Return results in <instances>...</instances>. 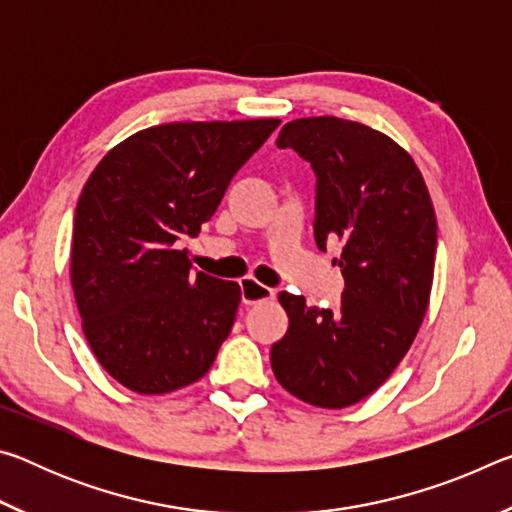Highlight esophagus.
I'll list each match as a JSON object with an SVG mask.
<instances>
[{"label": "esophagus", "mask_w": 512, "mask_h": 512, "mask_svg": "<svg viewBox=\"0 0 512 512\" xmlns=\"http://www.w3.org/2000/svg\"><path fill=\"white\" fill-rule=\"evenodd\" d=\"M241 287V302L244 305H257V302H264V300H271L275 296L273 289L264 287V284H259L253 277H244V280L239 282Z\"/></svg>", "instance_id": "1"}]
</instances>
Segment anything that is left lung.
<instances>
[{
	"mask_svg": "<svg viewBox=\"0 0 512 512\" xmlns=\"http://www.w3.org/2000/svg\"><path fill=\"white\" fill-rule=\"evenodd\" d=\"M280 149L316 173L314 235L339 241L345 289L332 309L282 291L289 329L271 348L284 391L345 409L391 377L427 314L436 264V212L420 169L391 137L339 117L284 124Z\"/></svg>",
	"mask_w": 512,
	"mask_h": 512,
	"instance_id": "1",
	"label": "left lung"
}]
</instances>
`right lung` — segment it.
Returning a JSON list of instances; mask_svg holds the SVG:
<instances>
[{"mask_svg": "<svg viewBox=\"0 0 512 512\" xmlns=\"http://www.w3.org/2000/svg\"><path fill=\"white\" fill-rule=\"evenodd\" d=\"M280 119L173 121L126 137L90 173L69 277L94 357L128 391L162 395L212 368L241 289L194 273L183 237L212 219Z\"/></svg>", "mask_w": 512, "mask_h": 512, "instance_id": "add662e5", "label": "right lung"}]
</instances>
